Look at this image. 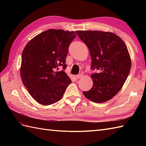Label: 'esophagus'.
<instances>
[{"label":"esophagus","mask_w":146,"mask_h":146,"mask_svg":"<svg viewBox=\"0 0 146 146\" xmlns=\"http://www.w3.org/2000/svg\"><path fill=\"white\" fill-rule=\"evenodd\" d=\"M83 74H82V73H80V74H79V75H76V78H77V79H80V78H81L82 77H83Z\"/></svg>","instance_id":"34e87169"}]
</instances>
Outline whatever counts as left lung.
<instances>
[{
    "instance_id": "left-lung-1",
    "label": "left lung",
    "mask_w": 146,
    "mask_h": 146,
    "mask_svg": "<svg viewBox=\"0 0 146 146\" xmlns=\"http://www.w3.org/2000/svg\"><path fill=\"white\" fill-rule=\"evenodd\" d=\"M85 43L92 57V88L83 92L86 98L95 103L112 98L126 81L131 68V60L125 42L119 36L100 31H76Z\"/></svg>"
}]
</instances>
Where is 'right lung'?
<instances>
[{"mask_svg": "<svg viewBox=\"0 0 146 146\" xmlns=\"http://www.w3.org/2000/svg\"><path fill=\"white\" fill-rule=\"evenodd\" d=\"M75 32L49 29L27 42L22 54V82L31 97L40 104L49 105L60 100L71 83L64 70L70 43ZM60 66L64 70L55 72Z\"/></svg>", "mask_w": 146, "mask_h": 146, "instance_id": "right-lung-1", "label": "right lung"}]
</instances>
